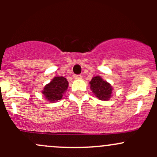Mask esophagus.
I'll return each instance as SVG.
<instances>
[{
	"mask_svg": "<svg viewBox=\"0 0 157 157\" xmlns=\"http://www.w3.org/2000/svg\"><path fill=\"white\" fill-rule=\"evenodd\" d=\"M73 77H74V79H76V80H78V79L82 78V76L81 75H75V74H74V75L73 76Z\"/></svg>",
	"mask_w": 157,
	"mask_h": 157,
	"instance_id": "1",
	"label": "esophagus"
}]
</instances>
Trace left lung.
<instances>
[{
    "label": "left lung",
    "instance_id": "8db88e82",
    "mask_svg": "<svg viewBox=\"0 0 157 157\" xmlns=\"http://www.w3.org/2000/svg\"><path fill=\"white\" fill-rule=\"evenodd\" d=\"M90 84V90L99 100L108 101L111 99L113 88L110 83L104 80L100 76L93 77Z\"/></svg>",
    "mask_w": 157,
    "mask_h": 157
}]
</instances>
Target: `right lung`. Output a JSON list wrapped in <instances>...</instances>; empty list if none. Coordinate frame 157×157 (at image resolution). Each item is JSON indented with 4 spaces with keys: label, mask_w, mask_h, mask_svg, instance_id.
Returning <instances> with one entry per match:
<instances>
[{
    "label": "right lung",
    "mask_w": 157,
    "mask_h": 157,
    "mask_svg": "<svg viewBox=\"0 0 157 157\" xmlns=\"http://www.w3.org/2000/svg\"><path fill=\"white\" fill-rule=\"evenodd\" d=\"M68 81L64 77H55L46 84L42 93L49 102H55L63 99V96L68 87Z\"/></svg>",
    "instance_id": "right-lung-1"
}]
</instances>
